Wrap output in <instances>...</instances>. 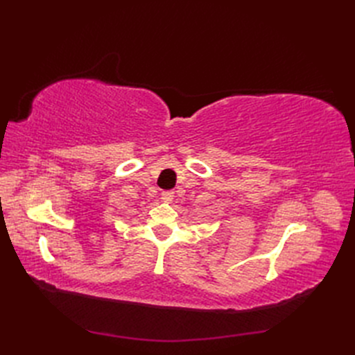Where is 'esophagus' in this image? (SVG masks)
<instances>
[{
  "mask_svg": "<svg viewBox=\"0 0 355 355\" xmlns=\"http://www.w3.org/2000/svg\"><path fill=\"white\" fill-rule=\"evenodd\" d=\"M173 197H175V192H173V191H164L163 194H161V198H163V200L167 201V202L173 200Z\"/></svg>",
  "mask_w": 355,
  "mask_h": 355,
  "instance_id": "obj_1",
  "label": "esophagus"
}]
</instances>
